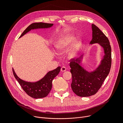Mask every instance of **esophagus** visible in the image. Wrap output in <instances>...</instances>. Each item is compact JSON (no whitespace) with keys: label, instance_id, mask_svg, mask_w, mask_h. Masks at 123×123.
I'll list each match as a JSON object with an SVG mask.
<instances>
[{"label":"esophagus","instance_id":"34e87169","mask_svg":"<svg viewBox=\"0 0 123 123\" xmlns=\"http://www.w3.org/2000/svg\"><path fill=\"white\" fill-rule=\"evenodd\" d=\"M67 70V68L65 67H62L61 68V71L62 72H65Z\"/></svg>","mask_w":123,"mask_h":123}]
</instances>
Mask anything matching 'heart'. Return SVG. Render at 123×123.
Here are the masks:
<instances>
[{
	"label": "heart",
	"instance_id": "1",
	"mask_svg": "<svg viewBox=\"0 0 123 123\" xmlns=\"http://www.w3.org/2000/svg\"><path fill=\"white\" fill-rule=\"evenodd\" d=\"M82 45V40L80 37L75 38V35L73 33H68L60 38L55 45L56 50L62 53L67 51L69 48L68 57H74L77 54L78 51Z\"/></svg>",
	"mask_w": 123,
	"mask_h": 123
}]
</instances>
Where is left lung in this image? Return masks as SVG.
Masks as SVG:
<instances>
[{
    "label": "left lung",
    "instance_id": "1",
    "mask_svg": "<svg viewBox=\"0 0 123 123\" xmlns=\"http://www.w3.org/2000/svg\"><path fill=\"white\" fill-rule=\"evenodd\" d=\"M92 39L90 44H99L104 49V57L101 64L94 70L89 72L79 64L83 55L70 60L73 91L80 97H89L96 93L108 76L111 65V49L110 41L104 33L94 24L92 25Z\"/></svg>",
    "mask_w": 123,
    "mask_h": 123
}]
</instances>
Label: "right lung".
I'll use <instances>...</instances> for the list:
<instances>
[{"label":"right lung","instance_id":"right-lung-1","mask_svg":"<svg viewBox=\"0 0 123 123\" xmlns=\"http://www.w3.org/2000/svg\"><path fill=\"white\" fill-rule=\"evenodd\" d=\"M53 24L46 23H33L29 25L23 32L19 38L23 36L31 30L50 28ZM60 67L49 72L45 76L39 81L36 82H28L19 78L16 74L13 68L12 72L15 79L18 81L24 92L30 96L35 99L42 98L46 97L49 93L52 87V81L60 72Z\"/></svg>","mask_w":123,"mask_h":123}]
</instances>
